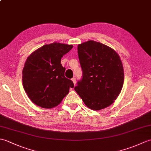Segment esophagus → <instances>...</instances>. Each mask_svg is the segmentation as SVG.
I'll return each instance as SVG.
<instances>
[{
	"instance_id": "1",
	"label": "esophagus",
	"mask_w": 151,
	"mask_h": 151,
	"mask_svg": "<svg viewBox=\"0 0 151 151\" xmlns=\"http://www.w3.org/2000/svg\"><path fill=\"white\" fill-rule=\"evenodd\" d=\"M71 81H73L74 85L75 86V84H76V78H73L71 79Z\"/></svg>"
}]
</instances>
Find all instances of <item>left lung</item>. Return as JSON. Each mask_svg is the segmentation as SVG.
I'll return each mask as SVG.
<instances>
[{
  "label": "left lung",
  "mask_w": 151,
  "mask_h": 151,
  "mask_svg": "<svg viewBox=\"0 0 151 151\" xmlns=\"http://www.w3.org/2000/svg\"><path fill=\"white\" fill-rule=\"evenodd\" d=\"M78 54L82 78L75 90L91 110L110 106L123 86L124 70L119 56L111 48L93 40L78 45Z\"/></svg>",
  "instance_id": "1"
}]
</instances>
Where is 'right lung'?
Instances as JSON below:
<instances>
[{"mask_svg": "<svg viewBox=\"0 0 151 151\" xmlns=\"http://www.w3.org/2000/svg\"><path fill=\"white\" fill-rule=\"evenodd\" d=\"M73 47L71 45L54 42L45 45L28 57L22 70V84L28 97L41 108L58 105L74 88L67 78L65 68L61 63L63 55Z\"/></svg>", "mask_w": 151, "mask_h": 151, "instance_id": "right-lung-1", "label": "right lung"}]
</instances>
